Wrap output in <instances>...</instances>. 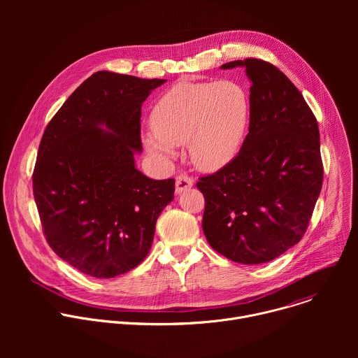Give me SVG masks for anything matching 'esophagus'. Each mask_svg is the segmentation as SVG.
Instances as JSON below:
<instances>
[{
	"label": "esophagus",
	"instance_id": "34e87169",
	"mask_svg": "<svg viewBox=\"0 0 358 358\" xmlns=\"http://www.w3.org/2000/svg\"><path fill=\"white\" fill-rule=\"evenodd\" d=\"M194 185V181L191 177L185 176V174H180L176 177V192L181 194L187 189H189Z\"/></svg>",
	"mask_w": 358,
	"mask_h": 358
}]
</instances>
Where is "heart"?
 Listing matches in <instances>:
<instances>
[{
  "label": "heart",
  "instance_id": "obj_1",
  "mask_svg": "<svg viewBox=\"0 0 358 358\" xmlns=\"http://www.w3.org/2000/svg\"><path fill=\"white\" fill-rule=\"evenodd\" d=\"M249 110L246 90L234 80L178 82L156 101L151 112L155 133L144 143L163 157L174 156V145L188 143L192 164L217 171L236 157Z\"/></svg>",
  "mask_w": 358,
  "mask_h": 358
}]
</instances>
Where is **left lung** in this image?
<instances>
[{
  "label": "left lung",
  "mask_w": 358,
  "mask_h": 358,
  "mask_svg": "<svg viewBox=\"0 0 358 358\" xmlns=\"http://www.w3.org/2000/svg\"><path fill=\"white\" fill-rule=\"evenodd\" d=\"M250 80L249 133L236 157L196 188L206 198L202 231L225 258L273 261L309 227L323 184L317 120L299 89L275 65L232 61Z\"/></svg>",
  "instance_id": "8db88e82"
}]
</instances>
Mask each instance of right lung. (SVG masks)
<instances>
[{"label":"right lung","instance_id":"obj_1","mask_svg":"<svg viewBox=\"0 0 358 358\" xmlns=\"http://www.w3.org/2000/svg\"><path fill=\"white\" fill-rule=\"evenodd\" d=\"M164 82L99 71L43 131L32 174L42 231L85 275L109 279L141 264L174 199V178L151 180L134 166L141 105Z\"/></svg>","mask_w":358,"mask_h":358}]
</instances>
